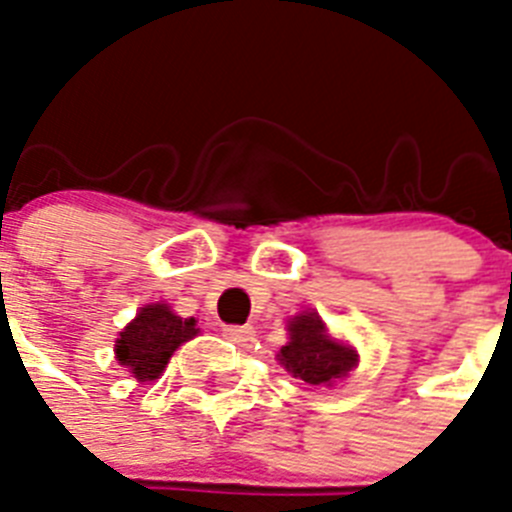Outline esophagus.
Returning <instances> with one entry per match:
<instances>
[{
  "instance_id": "34e87169",
  "label": "esophagus",
  "mask_w": 512,
  "mask_h": 512,
  "mask_svg": "<svg viewBox=\"0 0 512 512\" xmlns=\"http://www.w3.org/2000/svg\"><path fill=\"white\" fill-rule=\"evenodd\" d=\"M223 336H226L228 342L234 344H249L255 339V328L252 326H228L223 328Z\"/></svg>"
}]
</instances>
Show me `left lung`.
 Returning <instances> with one entry per match:
<instances>
[{
    "mask_svg": "<svg viewBox=\"0 0 512 512\" xmlns=\"http://www.w3.org/2000/svg\"><path fill=\"white\" fill-rule=\"evenodd\" d=\"M289 342L278 352V363L305 384L331 386L336 378H344L357 365V352L350 344L331 339L326 323L313 310L294 315L289 321Z\"/></svg>",
    "mask_w": 512,
    "mask_h": 512,
    "instance_id": "left-lung-1",
    "label": "left lung"
}]
</instances>
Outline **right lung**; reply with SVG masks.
Returning <instances> with one entry per match:
<instances>
[{
	"instance_id": "1",
	"label": "right lung",
	"mask_w": 512,
	"mask_h": 512,
	"mask_svg": "<svg viewBox=\"0 0 512 512\" xmlns=\"http://www.w3.org/2000/svg\"><path fill=\"white\" fill-rule=\"evenodd\" d=\"M197 334V321L181 318L165 302L144 305L134 321L120 331L115 357L134 378L155 381L165 371L170 355Z\"/></svg>"
}]
</instances>
